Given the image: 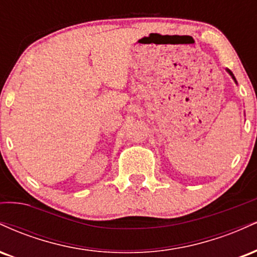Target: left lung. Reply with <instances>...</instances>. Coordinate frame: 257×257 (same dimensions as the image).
Masks as SVG:
<instances>
[{
  "label": "left lung",
  "instance_id": "left-lung-1",
  "mask_svg": "<svg viewBox=\"0 0 257 257\" xmlns=\"http://www.w3.org/2000/svg\"><path fill=\"white\" fill-rule=\"evenodd\" d=\"M227 72H228V73H229V75H231V76H232V78H233V79H234V82H235V83H237V81H235V77H234V76H233V73H232L231 71H229V70H228V69H227Z\"/></svg>",
  "mask_w": 257,
  "mask_h": 257
}]
</instances>
